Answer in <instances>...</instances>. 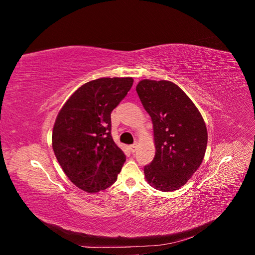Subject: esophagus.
Segmentation results:
<instances>
[{
  "mask_svg": "<svg viewBox=\"0 0 255 255\" xmlns=\"http://www.w3.org/2000/svg\"><path fill=\"white\" fill-rule=\"evenodd\" d=\"M137 148H138V143L137 142H135L134 144H132L130 145V152H136V150H137Z\"/></svg>",
  "mask_w": 255,
  "mask_h": 255,
  "instance_id": "34e87169",
  "label": "esophagus"
}]
</instances>
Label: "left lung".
Returning a JSON list of instances; mask_svg holds the SVG:
<instances>
[{"instance_id":"left-lung-1","label":"left lung","mask_w":255,"mask_h":255,"mask_svg":"<svg viewBox=\"0 0 255 255\" xmlns=\"http://www.w3.org/2000/svg\"><path fill=\"white\" fill-rule=\"evenodd\" d=\"M136 91L153 125L155 155L144 177L153 188H181L202 164L207 129L197 106L176 84L144 79Z\"/></svg>"}]
</instances>
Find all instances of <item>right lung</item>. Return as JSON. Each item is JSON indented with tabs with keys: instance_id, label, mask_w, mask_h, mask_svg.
I'll list each match as a JSON object with an SVG mask.
<instances>
[{
	"instance_id": "right-lung-1",
	"label": "right lung",
	"mask_w": 255,
	"mask_h": 255,
	"mask_svg": "<svg viewBox=\"0 0 255 255\" xmlns=\"http://www.w3.org/2000/svg\"><path fill=\"white\" fill-rule=\"evenodd\" d=\"M133 82L101 78L85 83L69 97L54 123V154L69 180L89 194L110 187L126 161L112 137L111 113Z\"/></svg>"
}]
</instances>
